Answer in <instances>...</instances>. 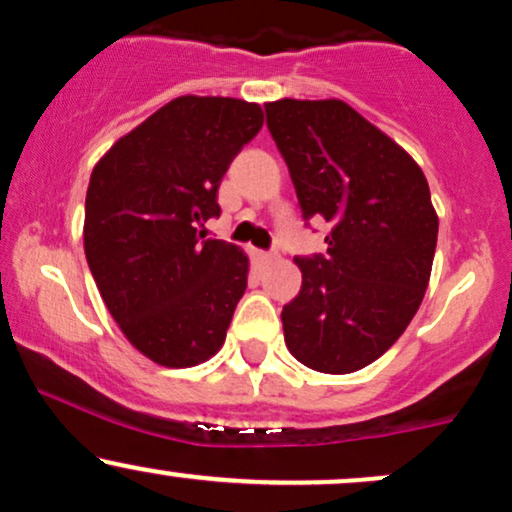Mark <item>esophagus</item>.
Masks as SVG:
<instances>
[{"mask_svg": "<svg viewBox=\"0 0 512 512\" xmlns=\"http://www.w3.org/2000/svg\"><path fill=\"white\" fill-rule=\"evenodd\" d=\"M272 252H267V250H255V260L260 262V264H264V262H272Z\"/></svg>", "mask_w": 512, "mask_h": 512, "instance_id": "1", "label": "esophagus"}]
</instances>
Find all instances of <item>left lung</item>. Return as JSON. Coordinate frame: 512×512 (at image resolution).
<instances>
[{
	"label": "left lung",
	"mask_w": 512,
	"mask_h": 512,
	"mask_svg": "<svg viewBox=\"0 0 512 512\" xmlns=\"http://www.w3.org/2000/svg\"><path fill=\"white\" fill-rule=\"evenodd\" d=\"M303 219H325L327 252L296 257L286 346L320 373H354L407 330L431 276L438 216L424 170L344 101L264 105Z\"/></svg>",
	"instance_id": "1"
}]
</instances>
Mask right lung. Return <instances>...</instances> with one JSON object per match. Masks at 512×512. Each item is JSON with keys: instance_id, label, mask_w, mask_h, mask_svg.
Here are the masks:
<instances>
[{"instance_id": "obj_1", "label": "right lung", "mask_w": 512, "mask_h": 512, "mask_svg": "<svg viewBox=\"0 0 512 512\" xmlns=\"http://www.w3.org/2000/svg\"><path fill=\"white\" fill-rule=\"evenodd\" d=\"M257 103L180 96L117 139L86 192L84 250L129 344L168 368L221 349L248 286V257L199 228L221 214L216 192L262 129Z\"/></svg>"}]
</instances>
